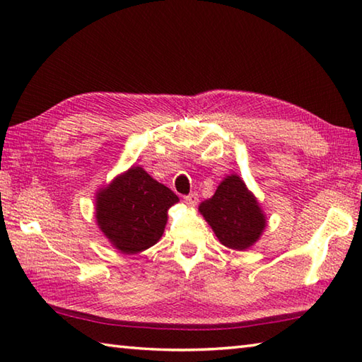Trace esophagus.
I'll use <instances>...</instances> for the list:
<instances>
[{
	"instance_id": "1",
	"label": "esophagus",
	"mask_w": 362,
	"mask_h": 362,
	"mask_svg": "<svg viewBox=\"0 0 362 362\" xmlns=\"http://www.w3.org/2000/svg\"><path fill=\"white\" fill-rule=\"evenodd\" d=\"M183 199H185L187 205H189V206H196V205H197V202H199V196H197V193H189L188 196H185Z\"/></svg>"
}]
</instances>
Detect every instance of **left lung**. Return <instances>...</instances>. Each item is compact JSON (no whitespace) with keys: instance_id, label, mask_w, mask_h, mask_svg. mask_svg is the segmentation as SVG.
<instances>
[{"instance_id":"obj_1","label":"left lung","mask_w":362,"mask_h":362,"mask_svg":"<svg viewBox=\"0 0 362 362\" xmlns=\"http://www.w3.org/2000/svg\"><path fill=\"white\" fill-rule=\"evenodd\" d=\"M221 244L245 250L255 244L266 227L263 210L240 175H227L216 193L199 205Z\"/></svg>"}]
</instances>
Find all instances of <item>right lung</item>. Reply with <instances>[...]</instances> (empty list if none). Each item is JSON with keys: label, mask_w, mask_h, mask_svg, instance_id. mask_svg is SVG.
I'll use <instances>...</instances> for the list:
<instances>
[{"label": "right lung", "mask_w": 362, "mask_h": 362, "mask_svg": "<svg viewBox=\"0 0 362 362\" xmlns=\"http://www.w3.org/2000/svg\"><path fill=\"white\" fill-rule=\"evenodd\" d=\"M179 202L140 166L118 175L96 196V222L113 247L138 253L156 244L165 232L169 206Z\"/></svg>", "instance_id": "obj_1"}]
</instances>
